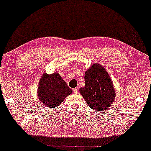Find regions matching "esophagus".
<instances>
[{
	"label": "esophagus",
	"mask_w": 151,
	"mask_h": 151,
	"mask_svg": "<svg viewBox=\"0 0 151 151\" xmlns=\"http://www.w3.org/2000/svg\"><path fill=\"white\" fill-rule=\"evenodd\" d=\"M73 92L74 93H78V88H74L73 89Z\"/></svg>",
	"instance_id": "obj_1"
}]
</instances>
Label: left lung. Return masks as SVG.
<instances>
[{
    "label": "left lung",
    "instance_id": "obj_1",
    "mask_svg": "<svg viewBox=\"0 0 151 151\" xmlns=\"http://www.w3.org/2000/svg\"><path fill=\"white\" fill-rule=\"evenodd\" d=\"M85 86L80 89L89 107L105 111L115 99V90L109 74L100 64L94 63L85 72Z\"/></svg>",
    "mask_w": 151,
    "mask_h": 151
}]
</instances>
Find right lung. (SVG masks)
<instances>
[{
    "mask_svg": "<svg viewBox=\"0 0 151 151\" xmlns=\"http://www.w3.org/2000/svg\"><path fill=\"white\" fill-rule=\"evenodd\" d=\"M71 93V89L58 73H44L39 80L37 96L39 100L48 108L58 106Z\"/></svg>",
    "mask_w": 151,
    "mask_h": 151,
    "instance_id": "obj_1",
    "label": "right lung"
}]
</instances>
